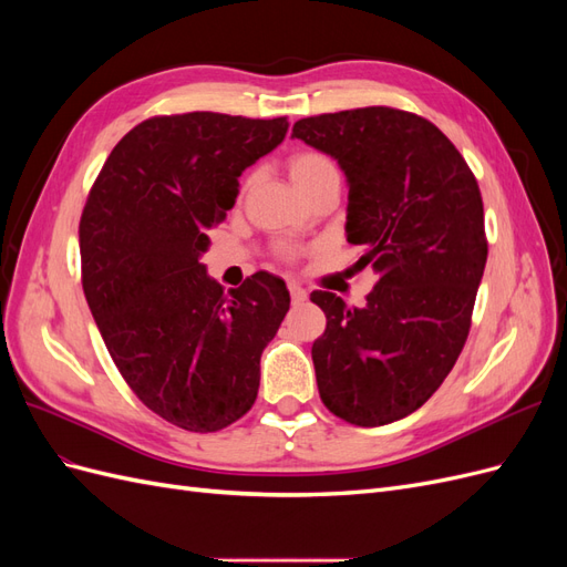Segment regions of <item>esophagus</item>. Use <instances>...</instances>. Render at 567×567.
I'll use <instances>...</instances> for the list:
<instances>
[{
  "label": "esophagus",
  "mask_w": 567,
  "mask_h": 567,
  "mask_svg": "<svg viewBox=\"0 0 567 567\" xmlns=\"http://www.w3.org/2000/svg\"><path fill=\"white\" fill-rule=\"evenodd\" d=\"M288 290H290V300H293V302H302V300H307L305 288H300L298 284H290V286H288Z\"/></svg>",
  "instance_id": "esophagus-1"
}]
</instances>
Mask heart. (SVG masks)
<instances>
[{"label": "heart", "instance_id": "b5f03b06", "mask_svg": "<svg viewBox=\"0 0 567 567\" xmlns=\"http://www.w3.org/2000/svg\"><path fill=\"white\" fill-rule=\"evenodd\" d=\"M288 175L290 179H293V184L300 188V192H307V188L315 186L317 182L331 177V175H338V167L336 163L326 156V153L321 151H298L293 153V156L288 158ZM252 177H246L244 184H241V192L246 194L248 186H250ZM293 250L290 248H281L279 250V257L281 260H293Z\"/></svg>", "mask_w": 567, "mask_h": 567}]
</instances>
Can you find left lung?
<instances>
[{"mask_svg":"<svg viewBox=\"0 0 567 567\" xmlns=\"http://www.w3.org/2000/svg\"><path fill=\"white\" fill-rule=\"evenodd\" d=\"M293 136L348 177V241L379 274L364 307L331 290L312 362L321 402L375 427L409 416L447 379L466 346L487 262L483 196L468 163L431 120L367 106L302 117Z\"/></svg>","mask_w":567,"mask_h":567,"instance_id":"left-lung-1","label":"left lung"}]
</instances>
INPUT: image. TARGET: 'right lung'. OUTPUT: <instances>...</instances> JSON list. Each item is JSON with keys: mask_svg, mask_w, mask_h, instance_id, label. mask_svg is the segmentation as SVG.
Returning a JSON list of instances; mask_svg holds the SVG:
<instances>
[{"mask_svg": "<svg viewBox=\"0 0 567 567\" xmlns=\"http://www.w3.org/2000/svg\"><path fill=\"white\" fill-rule=\"evenodd\" d=\"M286 132V117H148L115 144L84 203L82 288L101 338L136 398L188 433L248 414L262 350L290 307L274 274L225 293L200 265L238 177Z\"/></svg>", "mask_w": 567, "mask_h": 567, "instance_id": "obj_1", "label": "right lung"}]
</instances>
